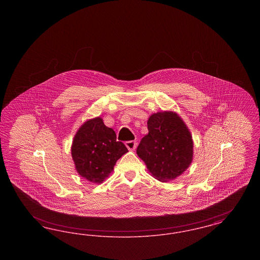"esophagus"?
I'll return each mask as SVG.
<instances>
[{"mask_svg": "<svg viewBox=\"0 0 260 260\" xmlns=\"http://www.w3.org/2000/svg\"><path fill=\"white\" fill-rule=\"evenodd\" d=\"M125 146L127 147L128 150H135L136 148V141H134V140L126 141L125 142Z\"/></svg>", "mask_w": 260, "mask_h": 260, "instance_id": "esophagus-1", "label": "esophagus"}]
</instances>
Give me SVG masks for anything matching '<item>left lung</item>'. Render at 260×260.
Wrapping results in <instances>:
<instances>
[{"mask_svg":"<svg viewBox=\"0 0 260 260\" xmlns=\"http://www.w3.org/2000/svg\"><path fill=\"white\" fill-rule=\"evenodd\" d=\"M136 153L149 172L161 182L182 174L193 159V140L184 122L173 112H158L147 122Z\"/></svg>","mask_w":260,"mask_h":260,"instance_id":"left-lung-1","label":"left lung"}]
</instances>
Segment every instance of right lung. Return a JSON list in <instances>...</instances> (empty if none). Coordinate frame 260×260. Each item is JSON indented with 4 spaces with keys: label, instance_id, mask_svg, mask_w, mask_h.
<instances>
[{
    "label": "right lung",
    "instance_id": "add662e5",
    "mask_svg": "<svg viewBox=\"0 0 260 260\" xmlns=\"http://www.w3.org/2000/svg\"><path fill=\"white\" fill-rule=\"evenodd\" d=\"M71 151L79 174L90 182L101 183L128 150L123 142L117 141L115 132L99 117L79 128Z\"/></svg>",
    "mask_w": 260,
    "mask_h": 260
}]
</instances>
